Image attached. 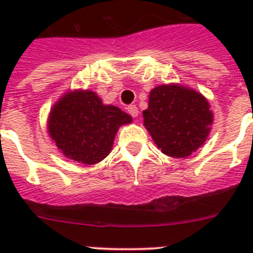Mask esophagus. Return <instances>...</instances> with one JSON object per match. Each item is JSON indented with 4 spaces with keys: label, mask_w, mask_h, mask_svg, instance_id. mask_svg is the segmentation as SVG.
<instances>
[{
    "label": "esophagus",
    "mask_w": 253,
    "mask_h": 253,
    "mask_svg": "<svg viewBox=\"0 0 253 253\" xmlns=\"http://www.w3.org/2000/svg\"><path fill=\"white\" fill-rule=\"evenodd\" d=\"M128 113L130 114L133 118H138V115H139V110H138V107L135 106V105H129Z\"/></svg>",
    "instance_id": "34e87169"
}]
</instances>
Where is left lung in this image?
<instances>
[{"label":"left lung","mask_w":253,"mask_h":253,"mask_svg":"<svg viewBox=\"0 0 253 253\" xmlns=\"http://www.w3.org/2000/svg\"><path fill=\"white\" fill-rule=\"evenodd\" d=\"M143 118L158 149L175 158L189 157L198 151L209 137L214 120L204 96L177 84L154 87Z\"/></svg>","instance_id":"1"}]
</instances>
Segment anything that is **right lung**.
<instances>
[{"mask_svg":"<svg viewBox=\"0 0 253 253\" xmlns=\"http://www.w3.org/2000/svg\"><path fill=\"white\" fill-rule=\"evenodd\" d=\"M131 122L93 91L69 90L51 106L46 129L64 157L91 166L109 156L119 128Z\"/></svg>","mask_w":253,"mask_h":253,"instance_id":"right-lung-1","label":"right lung"}]
</instances>
